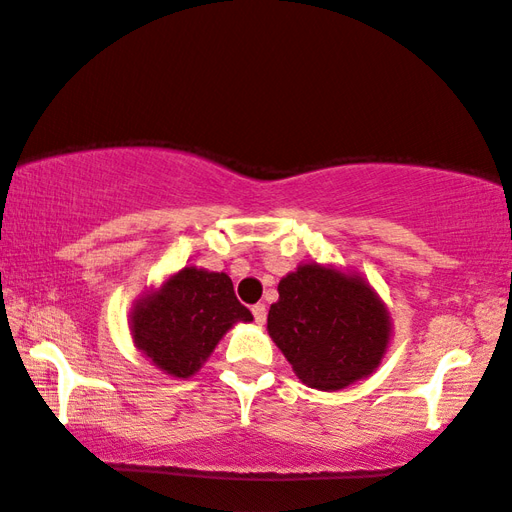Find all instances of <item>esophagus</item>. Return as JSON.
Instances as JSON below:
<instances>
[{
	"label": "esophagus",
	"mask_w": 512,
	"mask_h": 512,
	"mask_svg": "<svg viewBox=\"0 0 512 512\" xmlns=\"http://www.w3.org/2000/svg\"><path fill=\"white\" fill-rule=\"evenodd\" d=\"M252 314H254V321H256L258 325H263V323H265V318H267V310H265V305H263V303L254 305V307H252Z\"/></svg>",
	"instance_id": "1"
}]
</instances>
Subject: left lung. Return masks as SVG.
Segmentation results:
<instances>
[{"label": "left lung", "mask_w": 512, "mask_h": 512, "mask_svg": "<svg viewBox=\"0 0 512 512\" xmlns=\"http://www.w3.org/2000/svg\"><path fill=\"white\" fill-rule=\"evenodd\" d=\"M267 330L298 379L316 390H341L381 363L390 316L361 276L301 265L278 283Z\"/></svg>", "instance_id": "8db88e82"}]
</instances>
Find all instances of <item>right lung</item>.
Wrapping results in <instances>:
<instances>
[{
	"instance_id": "right-lung-1",
	"label": "right lung",
	"mask_w": 512,
	"mask_h": 512,
	"mask_svg": "<svg viewBox=\"0 0 512 512\" xmlns=\"http://www.w3.org/2000/svg\"><path fill=\"white\" fill-rule=\"evenodd\" d=\"M238 321H254L227 274L185 267L131 314L136 345L162 372L187 379Z\"/></svg>"
}]
</instances>
